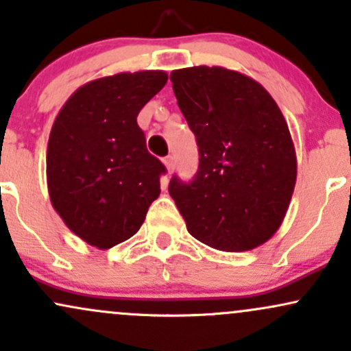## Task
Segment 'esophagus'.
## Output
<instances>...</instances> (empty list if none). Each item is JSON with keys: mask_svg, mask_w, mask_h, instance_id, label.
Instances as JSON below:
<instances>
[{"mask_svg": "<svg viewBox=\"0 0 351 351\" xmlns=\"http://www.w3.org/2000/svg\"><path fill=\"white\" fill-rule=\"evenodd\" d=\"M163 163H165V167H167L168 173H171L173 170H175V158H173V155H168L167 158L163 160Z\"/></svg>", "mask_w": 351, "mask_h": 351, "instance_id": "esophagus-1", "label": "esophagus"}]
</instances>
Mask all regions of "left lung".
<instances>
[{"mask_svg":"<svg viewBox=\"0 0 351 351\" xmlns=\"http://www.w3.org/2000/svg\"><path fill=\"white\" fill-rule=\"evenodd\" d=\"M181 114L196 136L199 165L170 196L189 234L219 251L257 247L280 226L297 178L287 122L259 82L224 67L170 75Z\"/></svg>","mask_w":351,"mask_h":351,"instance_id":"obj_1","label":"left lung"}]
</instances>
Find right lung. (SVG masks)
Masks as SVG:
<instances>
[{"instance_id": "1", "label": "right lung", "mask_w": 351, "mask_h": 351, "mask_svg": "<svg viewBox=\"0 0 351 351\" xmlns=\"http://www.w3.org/2000/svg\"><path fill=\"white\" fill-rule=\"evenodd\" d=\"M167 80L163 71L92 80L56 117L46 160L51 203L87 244L108 249L127 241L158 198L167 168L147 150L136 117Z\"/></svg>"}]
</instances>
